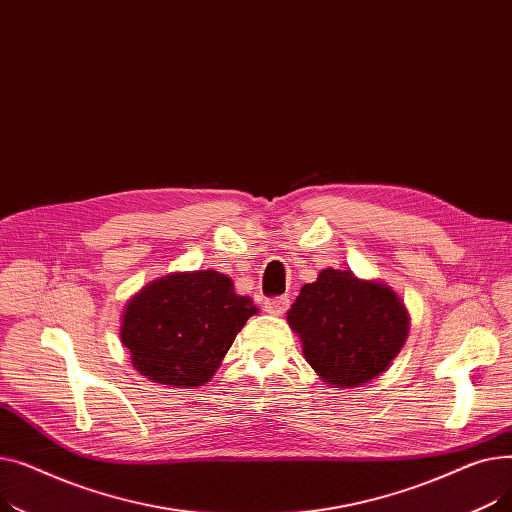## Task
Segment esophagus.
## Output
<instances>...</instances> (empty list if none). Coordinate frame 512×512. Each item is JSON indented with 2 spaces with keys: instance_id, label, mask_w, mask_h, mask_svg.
I'll return each mask as SVG.
<instances>
[{
  "instance_id": "34e87169",
  "label": "esophagus",
  "mask_w": 512,
  "mask_h": 512,
  "mask_svg": "<svg viewBox=\"0 0 512 512\" xmlns=\"http://www.w3.org/2000/svg\"><path fill=\"white\" fill-rule=\"evenodd\" d=\"M263 307H265V311L270 313V315H284V313L288 311V307H290V299H288V297L267 299V301L263 303Z\"/></svg>"
}]
</instances>
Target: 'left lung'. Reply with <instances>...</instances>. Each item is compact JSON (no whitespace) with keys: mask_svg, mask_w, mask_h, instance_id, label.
I'll return each mask as SVG.
<instances>
[{"mask_svg":"<svg viewBox=\"0 0 512 512\" xmlns=\"http://www.w3.org/2000/svg\"><path fill=\"white\" fill-rule=\"evenodd\" d=\"M286 319L307 363L334 388L378 378L409 336V313L390 286L332 267L301 288Z\"/></svg>","mask_w":512,"mask_h":512,"instance_id":"8db88e82","label":"left lung"}]
</instances>
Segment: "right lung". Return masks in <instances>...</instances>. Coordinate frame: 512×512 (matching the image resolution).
Masks as SVG:
<instances>
[{"label":"right lung","mask_w":512,"mask_h":512,"mask_svg":"<svg viewBox=\"0 0 512 512\" xmlns=\"http://www.w3.org/2000/svg\"><path fill=\"white\" fill-rule=\"evenodd\" d=\"M257 313L228 276L199 270L153 280L128 301L120 338L155 384L197 388L211 380L236 334Z\"/></svg>","instance_id":"1"}]
</instances>
